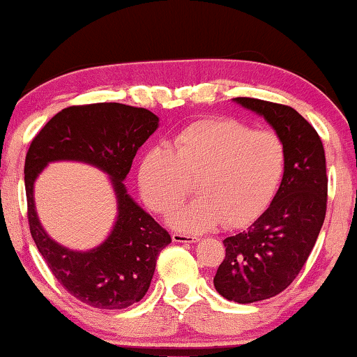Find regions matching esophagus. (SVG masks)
Segmentation results:
<instances>
[{
    "instance_id": "1",
    "label": "esophagus",
    "mask_w": 357,
    "mask_h": 357,
    "mask_svg": "<svg viewBox=\"0 0 357 357\" xmlns=\"http://www.w3.org/2000/svg\"><path fill=\"white\" fill-rule=\"evenodd\" d=\"M174 243H197L198 238L193 234H185V233H174L172 234Z\"/></svg>"
}]
</instances>
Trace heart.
<instances>
[{
    "mask_svg": "<svg viewBox=\"0 0 357 357\" xmlns=\"http://www.w3.org/2000/svg\"><path fill=\"white\" fill-rule=\"evenodd\" d=\"M285 147L277 134L252 131L234 119H202L170 139L169 149L147 151L139 165V190L152 211L167 216L192 192V205L172 216L183 231L223 221L244 226L269 205L285 172Z\"/></svg>",
    "mask_w": 357,
    "mask_h": 357,
    "instance_id": "obj_1",
    "label": "heart"
}]
</instances>
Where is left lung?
<instances>
[{"label": "left lung", "instance_id": "1", "mask_svg": "<svg viewBox=\"0 0 357 357\" xmlns=\"http://www.w3.org/2000/svg\"><path fill=\"white\" fill-rule=\"evenodd\" d=\"M234 101L264 116L287 157L274 200L246 231L223 241L226 256L213 279L221 297L252 303L284 291L307 262L326 215V159L318 132L294 108L246 96Z\"/></svg>", "mask_w": 357, "mask_h": 357}]
</instances>
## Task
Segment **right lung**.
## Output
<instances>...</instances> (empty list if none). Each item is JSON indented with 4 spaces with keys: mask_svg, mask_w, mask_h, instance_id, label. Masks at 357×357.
Listing matches in <instances>:
<instances>
[{
    "mask_svg": "<svg viewBox=\"0 0 357 357\" xmlns=\"http://www.w3.org/2000/svg\"><path fill=\"white\" fill-rule=\"evenodd\" d=\"M159 126L146 108L121 103L68 106L32 139L26 154L27 221L37 249L50 272L77 300L93 308L123 310L149 290L157 256L172 243L170 234L128 195L123 180L139 147ZM78 160L110 175L119 200L112 234L98 248L70 252L60 247L38 223L33 182L49 161Z\"/></svg>",
    "mask_w": 357,
    "mask_h": 357,
    "instance_id": "right-lung-1",
    "label": "right lung"
}]
</instances>
